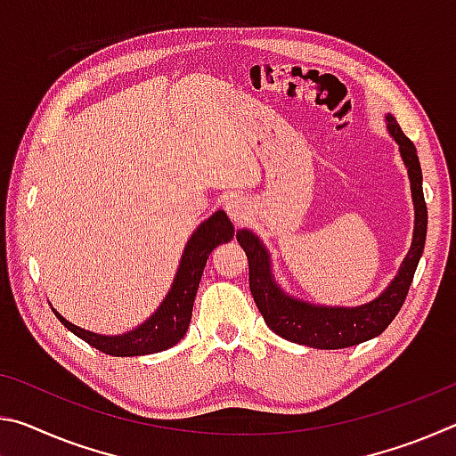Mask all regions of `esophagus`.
<instances>
[{
  "instance_id": "obj_1",
  "label": "esophagus",
  "mask_w": 456,
  "mask_h": 456,
  "mask_svg": "<svg viewBox=\"0 0 456 456\" xmlns=\"http://www.w3.org/2000/svg\"><path fill=\"white\" fill-rule=\"evenodd\" d=\"M225 211L231 217L233 223H243L247 217H249L251 213V207H249V200L243 199V197H233L229 199L225 203Z\"/></svg>"
}]
</instances>
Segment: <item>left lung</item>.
Returning a JSON list of instances; mask_svg holds the SVG:
<instances>
[{
	"instance_id": "obj_1",
	"label": "left lung",
	"mask_w": 456,
	"mask_h": 456,
	"mask_svg": "<svg viewBox=\"0 0 456 456\" xmlns=\"http://www.w3.org/2000/svg\"><path fill=\"white\" fill-rule=\"evenodd\" d=\"M386 130L398 144L400 159L406 167L411 181L412 205H414V229L412 243L406 257L380 296L372 302L360 305H322L299 299L285 291L275 280L272 256L265 243L251 229H239L237 241L243 247L249 259V288L261 315L277 336L289 342L310 346L318 350H339L368 342L390 326L403 307L406 293L411 289L412 277L424 251L427 241V203L422 192L420 160L403 128L398 126L392 114H386Z\"/></svg>"
}]
</instances>
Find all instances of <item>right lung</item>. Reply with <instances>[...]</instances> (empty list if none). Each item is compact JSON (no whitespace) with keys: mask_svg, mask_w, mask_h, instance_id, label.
I'll use <instances>...</instances> for the list:
<instances>
[{"mask_svg":"<svg viewBox=\"0 0 456 456\" xmlns=\"http://www.w3.org/2000/svg\"><path fill=\"white\" fill-rule=\"evenodd\" d=\"M233 235V223L229 221L227 213L221 209L215 211L209 219L200 223V225L192 231L187 245H184L173 285L163 302H160L154 314L149 315L141 326L128 330L125 334H94V331L74 326L72 322H68L64 315L58 314L53 307L52 310L56 314V318L64 323L72 334L84 339V342H88L92 348L108 354V356L133 358L173 348L175 344L181 342V338L187 334L189 330L192 304H195L199 281L207 265V259H209L215 247L231 241Z\"/></svg>","mask_w":456,"mask_h":456,"instance_id":"right-lung-1","label":"right lung"}]
</instances>
